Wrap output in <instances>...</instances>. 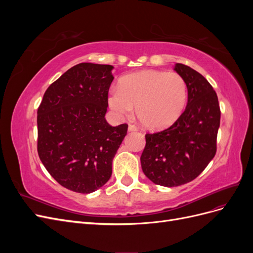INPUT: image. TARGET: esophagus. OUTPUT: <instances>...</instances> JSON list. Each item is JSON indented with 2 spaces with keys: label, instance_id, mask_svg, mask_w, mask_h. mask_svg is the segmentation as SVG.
I'll use <instances>...</instances> for the list:
<instances>
[{
  "label": "esophagus",
  "instance_id": "34e87169",
  "mask_svg": "<svg viewBox=\"0 0 253 253\" xmlns=\"http://www.w3.org/2000/svg\"><path fill=\"white\" fill-rule=\"evenodd\" d=\"M138 129V127H137L136 126L134 125H128V131L129 132H134V131H137Z\"/></svg>",
  "mask_w": 253,
  "mask_h": 253
}]
</instances>
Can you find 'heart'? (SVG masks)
I'll use <instances>...</instances> for the list:
<instances>
[{
    "instance_id": "1",
    "label": "heart",
    "mask_w": 253,
    "mask_h": 253,
    "mask_svg": "<svg viewBox=\"0 0 253 253\" xmlns=\"http://www.w3.org/2000/svg\"><path fill=\"white\" fill-rule=\"evenodd\" d=\"M188 88L177 73L142 71L129 74L109 94L110 108L120 116H128L136 106L137 118L150 129L173 125L186 108Z\"/></svg>"
}]
</instances>
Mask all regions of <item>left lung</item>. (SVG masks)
I'll use <instances>...</instances> for the list:
<instances>
[{
    "instance_id": "left-lung-1",
    "label": "left lung",
    "mask_w": 253,
    "mask_h": 253,
    "mask_svg": "<svg viewBox=\"0 0 253 253\" xmlns=\"http://www.w3.org/2000/svg\"><path fill=\"white\" fill-rule=\"evenodd\" d=\"M186 81L188 103L174 124L145 134L142 171L156 185L177 187L192 181L215 156L220 110L215 90L198 72L185 64L175 68Z\"/></svg>"
}]
</instances>
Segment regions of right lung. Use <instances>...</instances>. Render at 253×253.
<instances>
[{
  "mask_svg": "<svg viewBox=\"0 0 253 253\" xmlns=\"http://www.w3.org/2000/svg\"><path fill=\"white\" fill-rule=\"evenodd\" d=\"M113 66L80 63L45 91L38 109V154L61 186L87 194L112 175L113 158L127 125L112 126L104 116Z\"/></svg>",
  "mask_w": 253,
  "mask_h": 253,
  "instance_id": "1",
  "label": "right lung"
}]
</instances>
